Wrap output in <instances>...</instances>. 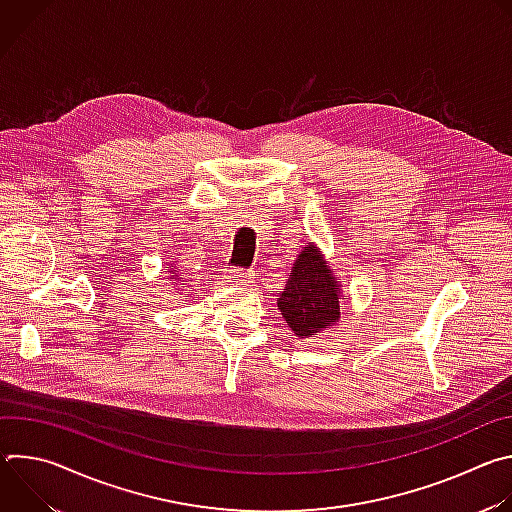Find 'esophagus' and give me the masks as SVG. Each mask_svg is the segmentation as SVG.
<instances>
[{
  "label": "esophagus",
  "instance_id": "esophagus-1",
  "mask_svg": "<svg viewBox=\"0 0 512 512\" xmlns=\"http://www.w3.org/2000/svg\"><path fill=\"white\" fill-rule=\"evenodd\" d=\"M225 279L233 285H247V283H251V271L241 269V267H231V269H227Z\"/></svg>",
  "mask_w": 512,
  "mask_h": 512
}]
</instances>
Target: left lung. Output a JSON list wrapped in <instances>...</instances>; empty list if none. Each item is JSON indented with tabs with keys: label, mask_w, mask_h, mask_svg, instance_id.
Wrapping results in <instances>:
<instances>
[{
	"label": "left lung",
	"mask_w": 512,
	"mask_h": 512,
	"mask_svg": "<svg viewBox=\"0 0 512 512\" xmlns=\"http://www.w3.org/2000/svg\"><path fill=\"white\" fill-rule=\"evenodd\" d=\"M291 271L294 273L277 298V308L291 330L308 338L338 320L340 285L314 245L302 251Z\"/></svg>",
	"instance_id": "1"
}]
</instances>
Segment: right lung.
Returning a JSON list of instances; mask_svg holds the SVG:
<instances>
[{
    "instance_id": "right-lung-1",
    "label": "right lung",
    "mask_w": 512,
    "mask_h": 512,
    "mask_svg": "<svg viewBox=\"0 0 512 512\" xmlns=\"http://www.w3.org/2000/svg\"><path fill=\"white\" fill-rule=\"evenodd\" d=\"M176 277H178V275H176ZM176 277H172V281H174V279H176Z\"/></svg>"
}]
</instances>
